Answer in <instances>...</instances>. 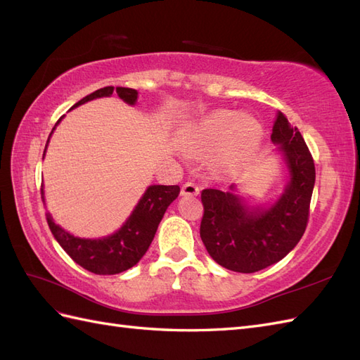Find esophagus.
Listing matches in <instances>:
<instances>
[{
	"mask_svg": "<svg viewBox=\"0 0 360 360\" xmlns=\"http://www.w3.org/2000/svg\"><path fill=\"white\" fill-rule=\"evenodd\" d=\"M198 193H200V188L195 183L188 181V183L183 184V188H181L183 197H197Z\"/></svg>",
	"mask_w": 360,
	"mask_h": 360,
	"instance_id": "1",
	"label": "esophagus"
}]
</instances>
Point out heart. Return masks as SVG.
<instances>
[{
  "instance_id": "b5f03b06",
  "label": "heart",
  "mask_w": 360,
  "mask_h": 360,
  "mask_svg": "<svg viewBox=\"0 0 360 360\" xmlns=\"http://www.w3.org/2000/svg\"><path fill=\"white\" fill-rule=\"evenodd\" d=\"M263 126L252 115L233 110H214L193 122L183 132L181 143L192 153H212L224 169L245 167L258 153Z\"/></svg>"
}]
</instances>
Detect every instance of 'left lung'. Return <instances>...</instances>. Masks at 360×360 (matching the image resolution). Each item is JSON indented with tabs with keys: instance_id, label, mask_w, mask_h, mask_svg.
Here are the masks:
<instances>
[{
	"instance_id": "1",
	"label": "left lung",
	"mask_w": 360,
	"mask_h": 360,
	"mask_svg": "<svg viewBox=\"0 0 360 360\" xmlns=\"http://www.w3.org/2000/svg\"><path fill=\"white\" fill-rule=\"evenodd\" d=\"M271 143L287 172L284 192L269 204H252L228 191L204 189L200 236L209 255L222 267L254 274L278 263L296 248L308 224L315 167L296 126L276 114Z\"/></svg>"
}]
</instances>
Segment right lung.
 <instances>
[{
	"mask_svg": "<svg viewBox=\"0 0 360 360\" xmlns=\"http://www.w3.org/2000/svg\"><path fill=\"white\" fill-rule=\"evenodd\" d=\"M115 91L120 99L130 106H134L138 101V91L134 89L117 86ZM112 93L114 86H103V89L85 96L78 103H75L73 108H78L79 105H84L94 99H101V97H111ZM61 120L63 117L51 130L45 151H43V158L46 155V148L53 130L57 129ZM179 186L150 184L143 193V197L139 198L132 213L129 214L126 222L115 233L105 237L86 238L73 236L64 230V228H61L58 224H56L49 212H46V221L56 240L66 250L76 264H79L89 271H93L96 275H115L134 267L144 257L148 246L153 242L163 214H165L169 204L179 197ZM41 201L45 204L43 184Z\"/></svg>",
	"mask_w": 360,
	"mask_h": 360,
	"instance_id": "1",
	"label": "right lung"
}]
</instances>
